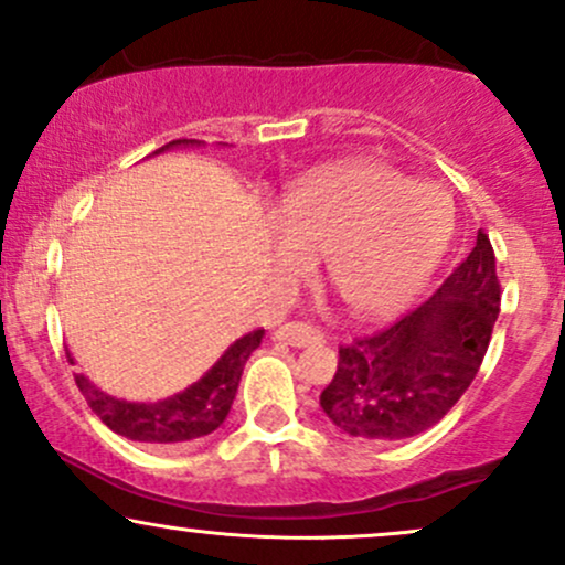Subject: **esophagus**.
<instances>
[{
    "label": "esophagus",
    "mask_w": 565,
    "mask_h": 565,
    "mask_svg": "<svg viewBox=\"0 0 565 565\" xmlns=\"http://www.w3.org/2000/svg\"><path fill=\"white\" fill-rule=\"evenodd\" d=\"M274 340L287 342V345H295V348H305V345H313V342H321L323 334L319 332V329L308 327V323L289 321V323H281V327L276 329Z\"/></svg>",
    "instance_id": "1"
}]
</instances>
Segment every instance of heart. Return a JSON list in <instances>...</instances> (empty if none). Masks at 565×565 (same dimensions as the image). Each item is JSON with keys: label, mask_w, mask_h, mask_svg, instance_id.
<instances>
[{"label": "heart", "mask_w": 565, "mask_h": 565, "mask_svg": "<svg viewBox=\"0 0 565 565\" xmlns=\"http://www.w3.org/2000/svg\"><path fill=\"white\" fill-rule=\"evenodd\" d=\"M276 265L287 278L313 270L327 255V276L340 300L377 319L423 289L454 231L451 201L427 183H408L374 161L329 167L297 183L281 201Z\"/></svg>", "instance_id": "heart-1"}]
</instances>
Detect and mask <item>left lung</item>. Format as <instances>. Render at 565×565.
<instances>
[{"label":"left lung","mask_w":565,"mask_h":565,"mask_svg":"<svg viewBox=\"0 0 565 565\" xmlns=\"http://www.w3.org/2000/svg\"><path fill=\"white\" fill-rule=\"evenodd\" d=\"M494 246H476L433 297L391 327L340 348L321 408L348 436L401 440L449 414L476 380L499 316Z\"/></svg>","instance_id":"left-lung-1"}]
</instances>
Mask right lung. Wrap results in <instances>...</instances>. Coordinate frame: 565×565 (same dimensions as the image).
<instances>
[{"instance_id": "right-lung-1", "label": "right lung", "mask_w": 565, "mask_h": 565, "mask_svg": "<svg viewBox=\"0 0 565 565\" xmlns=\"http://www.w3.org/2000/svg\"><path fill=\"white\" fill-rule=\"evenodd\" d=\"M188 142L193 140H172L164 148L188 146ZM263 334L265 329H255V332L238 337L204 377L185 387L183 393L153 401V404L114 398V395L97 391L82 374H76V385L87 398L89 408L103 419V425H108L119 436L151 446H183L210 436L225 423L233 398H236L246 359L252 355V350L260 348Z\"/></svg>"}]
</instances>
